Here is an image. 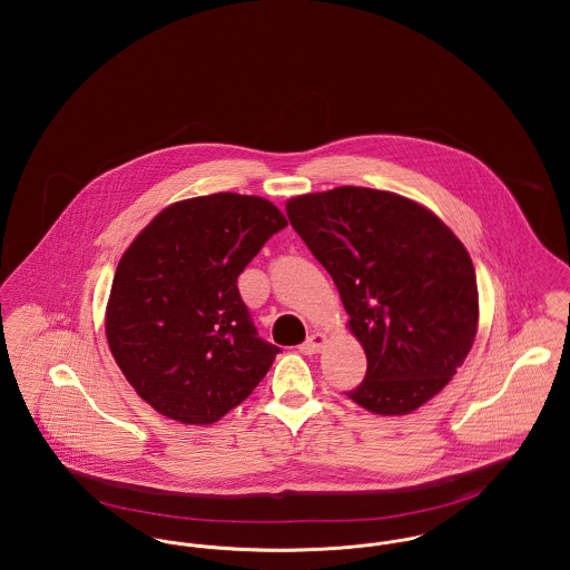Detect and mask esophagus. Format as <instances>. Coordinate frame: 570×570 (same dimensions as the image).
Instances as JSON below:
<instances>
[{
    "label": "esophagus",
    "mask_w": 570,
    "mask_h": 570,
    "mask_svg": "<svg viewBox=\"0 0 570 570\" xmlns=\"http://www.w3.org/2000/svg\"><path fill=\"white\" fill-rule=\"evenodd\" d=\"M326 344V337L323 333H312L301 346H298V351L303 354H316L323 351V346Z\"/></svg>",
    "instance_id": "34e87169"
}]
</instances>
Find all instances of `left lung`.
Returning <instances> with one entry per match:
<instances>
[{
  "label": "left lung",
  "mask_w": 570,
  "mask_h": 570,
  "mask_svg": "<svg viewBox=\"0 0 570 570\" xmlns=\"http://www.w3.org/2000/svg\"><path fill=\"white\" fill-rule=\"evenodd\" d=\"M286 214L333 277L367 356L365 379L346 395L382 416L430 402L458 374L479 326L468 249L428 207L393 191L303 194Z\"/></svg>",
  "instance_id": "obj_1"
}]
</instances>
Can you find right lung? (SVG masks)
I'll return each instance as SVG.
<instances>
[{
	"label": "right lung",
	"instance_id": "add662e5",
	"mask_svg": "<svg viewBox=\"0 0 570 570\" xmlns=\"http://www.w3.org/2000/svg\"><path fill=\"white\" fill-rule=\"evenodd\" d=\"M284 214L261 196L217 191L173 203L124 252L107 305L109 348L136 393L184 425H212L267 376L237 277Z\"/></svg>",
	"mask_w": 570,
	"mask_h": 570
}]
</instances>
